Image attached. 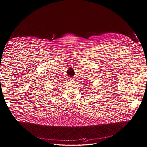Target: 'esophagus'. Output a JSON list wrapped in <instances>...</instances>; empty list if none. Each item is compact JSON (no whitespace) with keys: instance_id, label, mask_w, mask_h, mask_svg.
Instances as JSON below:
<instances>
[{"instance_id":"1","label":"esophagus","mask_w":147,"mask_h":147,"mask_svg":"<svg viewBox=\"0 0 147 147\" xmlns=\"http://www.w3.org/2000/svg\"><path fill=\"white\" fill-rule=\"evenodd\" d=\"M69 80H70V81H72V79H69Z\"/></svg>"}]
</instances>
